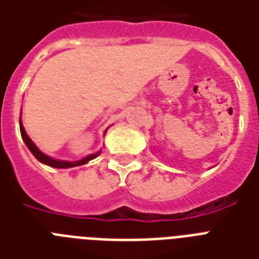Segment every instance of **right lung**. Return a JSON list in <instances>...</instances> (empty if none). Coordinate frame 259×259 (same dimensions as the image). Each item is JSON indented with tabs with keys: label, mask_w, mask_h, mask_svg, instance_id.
Wrapping results in <instances>:
<instances>
[{
	"label": "right lung",
	"mask_w": 259,
	"mask_h": 259,
	"mask_svg": "<svg viewBox=\"0 0 259 259\" xmlns=\"http://www.w3.org/2000/svg\"><path fill=\"white\" fill-rule=\"evenodd\" d=\"M20 132H21L22 140H24V142H25V145L28 146V149L30 150V153L33 154L34 157L37 158L38 161L41 162V164H46V165L52 166V168H60V169H64V168H74V166L84 165V164H87L89 161H91V160H94L95 157H98L102 152V150H99V152H97V153L89 154V156H86V157L82 158V160H78V161H64V160H56V158H52L50 157V156H47L46 153H42L41 150L34 145V142L30 140L29 136L26 134L25 129H24V126H22L21 118H20Z\"/></svg>",
	"instance_id": "right-lung-1"
}]
</instances>
